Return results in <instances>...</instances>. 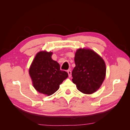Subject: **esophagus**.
<instances>
[{"mask_svg":"<svg viewBox=\"0 0 130 130\" xmlns=\"http://www.w3.org/2000/svg\"><path fill=\"white\" fill-rule=\"evenodd\" d=\"M67 72H68V74L69 77H71V76H72V72H71V70H70V69L67 70Z\"/></svg>","mask_w":130,"mask_h":130,"instance_id":"esophagus-1","label":"esophagus"}]
</instances>
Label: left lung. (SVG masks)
I'll return each instance as SVG.
<instances>
[{
	"label": "left lung",
	"instance_id": "obj_1",
	"mask_svg": "<svg viewBox=\"0 0 130 130\" xmlns=\"http://www.w3.org/2000/svg\"><path fill=\"white\" fill-rule=\"evenodd\" d=\"M75 67L72 81L77 89L85 94H92L99 89L105 80L106 65L104 60L91 49H79L75 54Z\"/></svg>",
	"mask_w": 130,
	"mask_h": 130
}]
</instances>
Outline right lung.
Instances as JSON below:
<instances>
[{"label": "right lung", "instance_id": "right-lung-1", "mask_svg": "<svg viewBox=\"0 0 130 130\" xmlns=\"http://www.w3.org/2000/svg\"><path fill=\"white\" fill-rule=\"evenodd\" d=\"M52 52L38 53L29 69V74L34 88L41 93L52 95L60 85L68 76L66 71L60 70V66L52 58Z\"/></svg>", "mask_w": 130, "mask_h": 130}]
</instances>
